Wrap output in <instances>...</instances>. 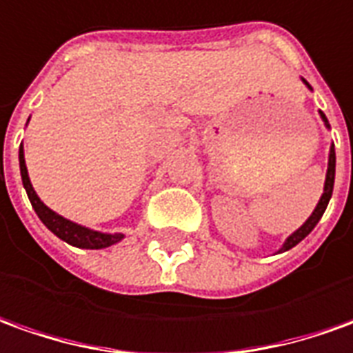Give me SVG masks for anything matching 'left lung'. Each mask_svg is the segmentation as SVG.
Here are the masks:
<instances>
[{
	"label": "left lung",
	"mask_w": 353,
	"mask_h": 353,
	"mask_svg": "<svg viewBox=\"0 0 353 353\" xmlns=\"http://www.w3.org/2000/svg\"><path fill=\"white\" fill-rule=\"evenodd\" d=\"M303 84H305V86L311 90V86L307 84V82H305V80H303ZM319 113H321V119H323V123H325V126H327V128H330L329 121H327L325 113H323V111H319ZM334 169H336V155H334V144H332L330 145V153H329V169H327V179H325V190H323V196H321L319 203H317V208L313 209V213H311L310 219L303 223L302 227L298 228L296 232H292L290 236L286 238V242H284L283 248L279 250V254H283V252L290 250V248H294L296 244H300L303 238L307 236L311 230L315 228V225L319 223V219L323 217L325 209H327V205H329L330 196H332V188H334Z\"/></svg>",
	"instance_id": "1"
}]
</instances>
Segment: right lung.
Returning <instances> with one entry per match:
<instances>
[{
    "instance_id": "right-lung-1",
    "label": "right lung",
    "mask_w": 353,
    "mask_h": 353,
    "mask_svg": "<svg viewBox=\"0 0 353 353\" xmlns=\"http://www.w3.org/2000/svg\"><path fill=\"white\" fill-rule=\"evenodd\" d=\"M19 165H21V176H23V186L26 194H28V200L32 203L36 215L40 217L46 227L50 228L51 232L55 234L61 240H65L67 244L77 248H84V250H101V248H109L121 242L125 234L121 232H115V234H107V232H98V230H92V228L82 227V225H77L69 219L61 217L59 213L51 211L46 203H43L38 194L34 192L32 184H30V179H28V171H26V163H24V150L23 144L19 148Z\"/></svg>"
}]
</instances>
